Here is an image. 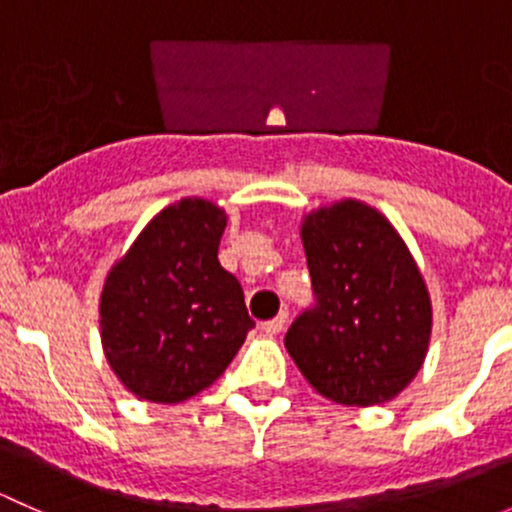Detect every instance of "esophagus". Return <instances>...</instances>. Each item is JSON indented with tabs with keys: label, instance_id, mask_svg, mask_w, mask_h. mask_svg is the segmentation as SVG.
<instances>
[{
	"label": "esophagus",
	"instance_id": "esophagus-1",
	"mask_svg": "<svg viewBox=\"0 0 512 512\" xmlns=\"http://www.w3.org/2000/svg\"><path fill=\"white\" fill-rule=\"evenodd\" d=\"M285 324H287V309H285V312L277 314L275 319H267V322H262V332L280 334L282 329H285Z\"/></svg>",
	"mask_w": 512,
	"mask_h": 512
}]
</instances>
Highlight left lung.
<instances>
[{
	"instance_id": "obj_1",
	"label": "left lung",
	"mask_w": 512,
	"mask_h": 512,
	"mask_svg": "<svg viewBox=\"0 0 512 512\" xmlns=\"http://www.w3.org/2000/svg\"><path fill=\"white\" fill-rule=\"evenodd\" d=\"M314 304L285 334L304 379L329 401L374 406L411 384L431 342V297L394 225L361 200L302 220Z\"/></svg>"
}]
</instances>
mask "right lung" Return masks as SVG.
Returning <instances> with one entry per match:
<instances>
[{
  "label": "right lung",
  "mask_w": 512,
  "mask_h": 512,
  "mask_svg": "<svg viewBox=\"0 0 512 512\" xmlns=\"http://www.w3.org/2000/svg\"><path fill=\"white\" fill-rule=\"evenodd\" d=\"M227 215L183 198L143 227L103 282L101 344L113 374L153 404L208 389L255 327L235 275L218 260Z\"/></svg>",
  "instance_id": "1"
}]
</instances>
